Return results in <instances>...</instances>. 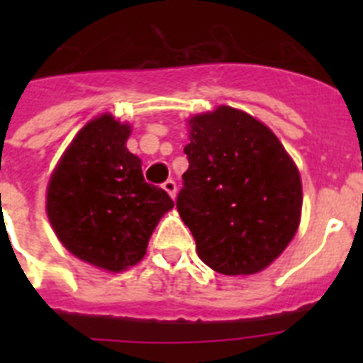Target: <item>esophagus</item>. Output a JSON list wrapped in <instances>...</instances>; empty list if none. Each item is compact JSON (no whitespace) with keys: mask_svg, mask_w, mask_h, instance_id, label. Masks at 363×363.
Instances as JSON below:
<instances>
[{"mask_svg":"<svg viewBox=\"0 0 363 363\" xmlns=\"http://www.w3.org/2000/svg\"><path fill=\"white\" fill-rule=\"evenodd\" d=\"M163 189H165L167 194H169V196L174 200V198H176V184H174V182H172V179H167L165 184H163Z\"/></svg>","mask_w":363,"mask_h":363,"instance_id":"34e87169","label":"esophagus"}]
</instances>
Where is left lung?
<instances>
[{"label": "left lung", "instance_id": "left-lung-1", "mask_svg": "<svg viewBox=\"0 0 363 363\" xmlns=\"http://www.w3.org/2000/svg\"><path fill=\"white\" fill-rule=\"evenodd\" d=\"M189 169L176 207L205 265L221 274L264 271L300 225L301 179L267 125L220 105L189 120Z\"/></svg>", "mask_w": 363, "mask_h": 363}]
</instances>
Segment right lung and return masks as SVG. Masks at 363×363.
I'll use <instances>...</instances> for the list:
<instances>
[{"mask_svg": "<svg viewBox=\"0 0 363 363\" xmlns=\"http://www.w3.org/2000/svg\"><path fill=\"white\" fill-rule=\"evenodd\" d=\"M129 136V123L94 118L67 147L47 187V214L63 247L111 272L145 256L160 218L174 207L145 182L142 160L125 145Z\"/></svg>", "mask_w": 363, "mask_h": 363, "instance_id": "add662e5", "label": "right lung"}]
</instances>
